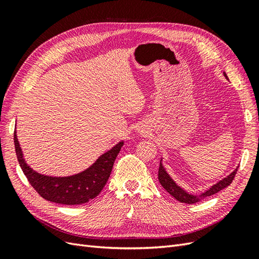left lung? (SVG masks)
Listing matches in <instances>:
<instances>
[{"label": "left lung", "mask_w": 259, "mask_h": 259, "mask_svg": "<svg viewBox=\"0 0 259 259\" xmlns=\"http://www.w3.org/2000/svg\"><path fill=\"white\" fill-rule=\"evenodd\" d=\"M225 76L227 77V79H228V76H227L226 73H225ZM237 171H238V168L234 169L229 176H227L226 178L221 180V182H218L216 185H214L213 187L209 188L207 191H205L204 193H202L200 197H195V195L187 193L185 190L182 189V188L178 187L175 184L174 180L168 176V174L166 173V170L164 169L162 163H160V167H159V182H160V184L162 185L164 189H165L170 195H173V197L177 201L182 202V203H186V204H193V203L199 202L201 199H204L206 197H209V195H213V194L219 192L221 190H223L224 188L228 187L232 183V180L234 179V177H236Z\"/></svg>", "instance_id": "obj_1"}]
</instances>
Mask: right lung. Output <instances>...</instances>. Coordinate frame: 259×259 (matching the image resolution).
I'll return each instance as SVG.
<instances>
[{
  "label": "right lung",
  "mask_w": 259,
  "mask_h": 259,
  "mask_svg": "<svg viewBox=\"0 0 259 259\" xmlns=\"http://www.w3.org/2000/svg\"><path fill=\"white\" fill-rule=\"evenodd\" d=\"M14 143L19 165L33 189L43 199L65 205L84 204L97 197L110 177L115 158L123 146V142L119 143L80 174L69 177H51L38 174L27 165L22 158L16 131L14 133Z\"/></svg>",
  "instance_id": "1"
}]
</instances>
